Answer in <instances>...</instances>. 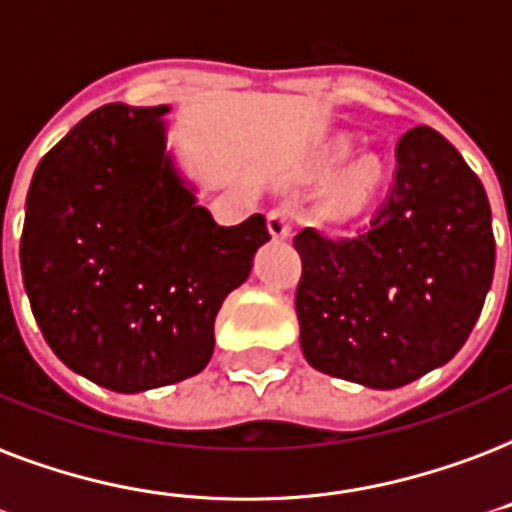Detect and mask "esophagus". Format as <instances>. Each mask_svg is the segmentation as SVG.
Returning <instances> with one entry per match:
<instances>
[{"mask_svg":"<svg viewBox=\"0 0 512 512\" xmlns=\"http://www.w3.org/2000/svg\"><path fill=\"white\" fill-rule=\"evenodd\" d=\"M292 228H295V222H292V214L287 209H273L268 214V230H271L273 239H290Z\"/></svg>","mask_w":512,"mask_h":512,"instance_id":"34e87169","label":"esophagus"}]
</instances>
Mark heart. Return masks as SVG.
Instances as JSON below:
<instances>
[{"label": "heart", "instance_id": "1", "mask_svg": "<svg viewBox=\"0 0 512 512\" xmlns=\"http://www.w3.org/2000/svg\"><path fill=\"white\" fill-rule=\"evenodd\" d=\"M351 155V142L346 136H333L330 142L319 147L317 158H314V169L319 174L333 171L335 166H341ZM386 185V163L368 152L360 155L357 161H351L338 177L330 182L325 198H322V212L330 220H351L368 209L376 201L381 190Z\"/></svg>", "mask_w": 512, "mask_h": 512}]
</instances>
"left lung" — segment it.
Returning <instances> with one entry per match:
<instances>
[{
	"mask_svg": "<svg viewBox=\"0 0 512 512\" xmlns=\"http://www.w3.org/2000/svg\"><path fill=\"white\" fill-rule=\"evenodd\" d=\"M395 187L360 236L292 239L300 349L311 368L397 389L446 365L481 317L494 276L481 179L429 126L397 142Z\"/></svg>",
	"mask_w": 512,
	"mask_h": 512,
	"instance_id": "obj_1",
	"label": "left lung"
}]
</instances>
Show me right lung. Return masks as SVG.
I'll list each match as a JSON object with an SVG mask.
<instances>
[{
	"label": "right lung",
	"instance_id": "add662e5",
	"mask_svg": "<svg viewBox=\"0 0 512 512\" xmlns=\"http://www.w3.org/2000/svg\"><path fill=\"white\" fill-rule=\"evenodd\" d=\"M161 107L104 104L39 161L23 287L66 368L134 395L206 368L222 300L247 282L263 214L222 228L166 152Z\"/></svg>",
	"mask_w": 512,
	"mask_h": 512
}]
</instances>
